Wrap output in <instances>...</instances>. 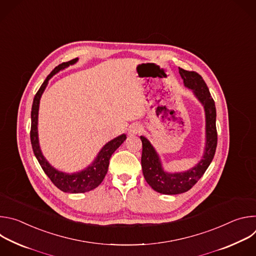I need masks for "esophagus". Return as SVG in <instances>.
<instances>
[{
    "instance_id": "esophagus-1",
    "label": "esophagus",
    "mask_w": 256,
    "mask_h": 256,
    "mask_svg": "<svg viewBox=\"0 0 256 256\" xmlns=\"http://www.w3.org/2000/svg\"><path fill=\"white\" fill-rule=\"evenodd\" d=\"M142 126L138 124H132V126H130L128 128V134L130 136H136L138 134H140L142 132Z\"/></svg>"
}]
</instances>
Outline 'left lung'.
Returning a JSON list of instances; mask_svg holds the SVG:
<instances>
[{"instance_id":"1","label":"left lung","mask_w":256,"mask_h":256,"mask_svg":"<svg viewBox=\"0 0 256 256\" xmlns=\"http://www.w3.org/2000/svg\"><path fill=\"white\" fill-rule=\"evenodd\" d=\"M179 74L184 86L192 91L202 103L206 116V144L202 159L198 163L184 172H167L164 170L161 159L150 140L140 136L142 144V169L148 184L157 192L163 194H179L190 190L204 175L216 153L218 134L216 128V106L208 88L200 75L196 72L179 68Z\"/></svg>"}]
</instances>
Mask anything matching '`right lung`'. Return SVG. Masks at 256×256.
<instances>
[{"mask_svg": "<svg viewBox=\"0 0 256 256\" xmlns=\"http://www.w3.org/2000/svg\"><path fill=\"white\" fill-rule=\"evenodd\" d=\"M78 62V58L66 62H62L54 68V70L46 77V81L40 86V90L36 93L32 103L31 109V130H30V140L33 153L44 169V173L50 177L52 184L62 192L68 194H82L90 192L96 188L103 181L109 166V159L114 151L126 140V136L124 134L114 138V140L106 142L102 149L97 154L96 158L85 169L75 172V173H66L60 171L52 167L48 161L44 158L38 140V110H40V102L42 93L44 92L48 81L58 72L60 70L68 68V66L74 64Z\"/></svg>", "mask_w": 256, "mask_h": 256, "instance_id": "right-lung-1", "label": "right lung"}]
</instances>
